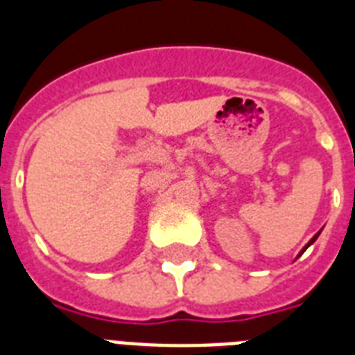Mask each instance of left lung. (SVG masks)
I'll use <instances>...</instances> for the list:
<instances>
[{
    "label": "left lung",
    "instance_id": "8db88e82",
    "mask_svg": "<svg viewBox=\"0 0 355 355\" xmlns=\"http://www.w3.org/2000/svg\"><path fill=\"white\" fill-rule=\"evenodd\" d=\"M319 234H320V232H317V234H315L313 237H311V239H309V243H308V245H306V247L302 248V250H300V254H298V256H302V254H304V250H306V248H308L309 245H313V243H315V239H317V237H319ZM298 256H297V258H298Z\"/></svg>",
    "mask_w": 355,
    "mask_h": 355
}]
</instances>
